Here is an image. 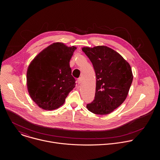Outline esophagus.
I'll return each instance as SVG.
<instances>
[{
  "mask_svg": "<svg viewBox=\"0 0 160 160\" xmlns=\"http://www.w3.org/2000/svg\"><path fill=\"white\" fill-rule=\"evenodd\" d=\"M78 83L79 84H81L82 82V78H78Z\"/></svg>",
  "mask_w": 160,
  "mask_h": 160,
  "instance_id": "34e87169",
  "label": "esophagus"
}]
</instances>
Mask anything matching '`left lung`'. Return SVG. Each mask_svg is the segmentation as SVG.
Wrapping results in <instances>:
<instances>
[{"mask_svg":"<svg viewBox=\"0 0 160 160\" xmlns=\"http://www.w3.org/2000/svg\"><path fill=\"white\" fill-rule=\"evenodd\" d=\"M82 50L90 59L96 75L95 99L86 107L94 114H110L127 97L133 80L131 66L107 46L84 47Z\"/></svg>","mask_w":160,"mask_h":160,"instance_id":"obj_1","label":"left lung"}]
</instances>
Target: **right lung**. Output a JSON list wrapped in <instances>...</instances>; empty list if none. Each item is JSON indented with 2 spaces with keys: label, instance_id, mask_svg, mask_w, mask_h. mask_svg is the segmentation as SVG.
<instances>
[{
  "label": "right lung",
  "instance_id": "add662e5",
  "mask_svg": "<svg viewBox=\"0 0 160 160\" xmlns=\"http://www.w3.org/2000/svg\"><path fill=\"white\" fill-rule=\"evenodd\" d=\"M77 48L55 42L42 50L28 66L26 83L32 100L45 110L63 105L75 87L69 62Z\"/></svg>",
  "mask_w": 160,
  "mask_h": 160
}]
</instances>
